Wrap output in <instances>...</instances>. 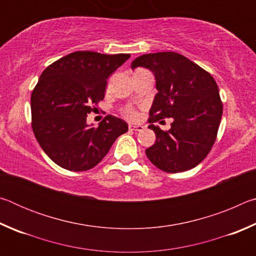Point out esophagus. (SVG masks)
<instances>
[{"instance_id":"esophagus-1","label":"esophagus","mask_w":256,"mask_h":256,"mask_svg":"<svg viewBox=\"0 0 256 256\" xmlns=\"http://www.w3.org/2000/svg\"><path fill=\"white\" fill-rule=\"evenodd\" d=\"M128 128L131 130V131H136V132H140L144 130V128L142 126V125H134V124H130L128 125Z\"/></svg>"}]
</instances>
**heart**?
<instances>
[{
  "mask_svg": "<svg viewBox=\"0 0 256 256\" xmlns=\"http://www.w3.org/2000/svg\"><path fill=\"white\" fill-rule=\"evenodd\" d=\"M124 115L126 116V118H136V112H134L132 108H126V110H124Z\"/></svg>",
  "mask_w": 256,
  "mask_h": 256,
  "instance_id": "heart-1",
  "label": "heart"
}]
</instances>
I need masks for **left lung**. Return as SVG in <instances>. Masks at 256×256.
<instances>
[{
	"mask_svg": "<svg viewBox=\"0 0 256 256\" xmlns=\"http://www.w3.org/2000/svg\"><path fill=\"white\" fill-rule=\"evenodd\" d=\"M132 68H149L156 78L149 128L156 133L154 146L146 150L156 167L180 172L198 166L214 146L222 116L219 89L210 73L174 52L146 54L132 62ZM172 118L168 132L154 122Z\"/></svg>",
	"mask_w": 256,
	"mask_h": 256,
	"instance_id": "left-lung-1",
	"label": "left lung"
}]
</instances>
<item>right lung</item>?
Listing matches in <instances>:
<instances>
[{"mask_svg": "<svg viewBox=\"0 0 256 256\" xmlns=\"http://www.w3.org/2000/svg\"><path fill=\"white\" fill-rule=\"evenodd\" d=\"M130 54L74 52L47 66L32 94V126L44 152L64 170L84 172L102 162L125 120L107 115L98 128L86 116L105 97L107 79Z\"/></svg>", "mask_w": 256, "mask_h": 256, "instance_id": "add662e5", "label": "right lung"}]
</instances>
